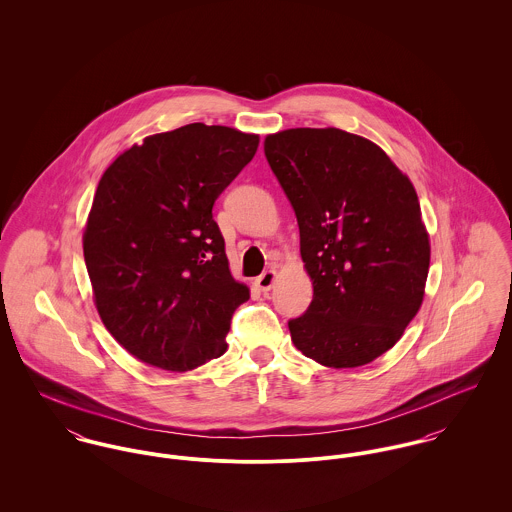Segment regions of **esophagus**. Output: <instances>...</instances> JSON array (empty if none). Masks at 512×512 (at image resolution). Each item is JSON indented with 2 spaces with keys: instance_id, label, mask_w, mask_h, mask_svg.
<instances>
[{
  "instance_id": "obj_1",
  "label": "esophagus",
  "mask_w": 512,
  "mask_h": 512,
  "mask_svg": "<svg viewBox=\"0 0 512 512\" xmlns=\"http://www.w3.org/2000/svg\"><path fill=\"white\" fill-rule=\"evenodd\" d=\"M276 280H278V272H276V270H266L262 276L256 278V286H258V290H262V292H270V290L274 288Z\"/></svg>"
}]
</instances>
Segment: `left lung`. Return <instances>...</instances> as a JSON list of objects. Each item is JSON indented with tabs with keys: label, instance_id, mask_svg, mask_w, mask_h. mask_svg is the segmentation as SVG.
I'll list each match as a JSON object with an SVG mask.
<instances>
[{
	"label": "left lung",
	"instance_id": "8db88e82",
	"mask_svg": "<svg viewBox=\"0 0 512 512\" xmlns=\"http://www.w3.org/2000/svg\"><path fill=\"white\" fill-rule=\"evenodd\" d=\"M264 153L313 282L307 311L288 321L293 345L331 368L372 363L424 299L430 236L414 185L376 144L337 128L272 134Z\"/></svg>",
	"mask_w": 512,
	"mask_h": 512
}]
</instances>
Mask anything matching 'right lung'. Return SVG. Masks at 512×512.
<instances>
[{"label":"right lung","mask_w":512,"mask_h":512,"mask_svg":"<svg viewBox=\"0 0 512 512\" xmlns=\"http://www.w3.org/2000/svg\"><path fill=\"white\" fill-rule=\"evenodd\" d=\"M258 142L197 122L149 136L104 171L84 262L104 327L142 363L185 372L226 351L250 290L228 270L213 205Z\"/></svg>","instance_id":"1"}]
</instances>
